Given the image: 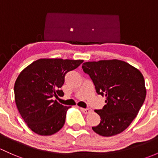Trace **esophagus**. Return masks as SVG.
I'll use <instances>...</instances> for the list:
<instances>
[{
	"label": "esophagus",
	"instance_id": "obj_1",
	"mask_svg": "<svg viewBox=\"0 0 158 158\" xmlns=\"http://www.w3.org/2000/svg\"><path fill=\"white\" fill-rule=\"evenodd\" d=\"M81 110L84 113V114H89L92 112V109L91 108H81Z\"/></svg>",
	"mask_w": 158,
	"mask_h": 158
}]
</instances>
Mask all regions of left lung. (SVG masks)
<instances>
[{"instance_id":"left-lung-1","label":"left lung","mask_w":158,"mask_h":158,"mask_svg":"<svg viewBox=\"0 0 158 158\" xmlns=\"http://www.w3.org/2000/svg\"><path fill=\"white\" fill-rule=\"evenodd\" d=\"M82 67L90 76L98 94L106 97L104 107L94 110L101 122L92 127L94 132L106 137L123 132L145 101L146 89L142 73L119 60L85 62Z\"/></svg>"}]
</instances>
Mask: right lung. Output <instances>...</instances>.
I'll list each match as a JSON object with an SVG mask.
<instances>
[{"instance_id": "add662e5", "label": "right lung", "mask_w": 158, "mask_h": 158, "mask_svg": "<svg viewBox=\"0 0 158 158\" xmlns=\"http://www.w3.org/2000/svg\"><path fill=\"white\" fill-rule=\"evenodd\" d=\"M82 60L39 59L25 68L14 85L15 102L29 129L41 135L57 132L65 123L70 107L54 98L64 93L60 88L65 76L76 69Z\"/></svg>"}]
</instances>
